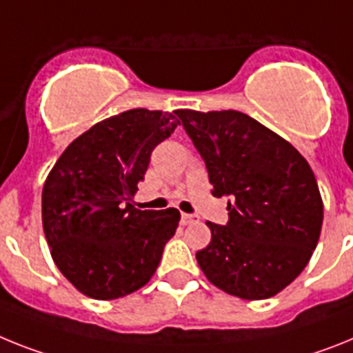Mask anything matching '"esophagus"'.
I'll list each match as a JSON object with an SVG mask.
<instances>
[{
	"label": "esophagus",
	"instance_id": "esophagus-1",
	"mask_svg": "<svg viewBox=\"0 0 353 353\" xmlns=\"http://www.w3.org/2000/svg\"><path fill=\"white\" fill-rule=\"evenodd\" d=\"M199 221V217L197 215H194V213H183L181 215V222L185 224V226H188V224H194V222Z\"/></svg>",
	"mask_w": 353,
	"mask_h": 353
}]
</instances>
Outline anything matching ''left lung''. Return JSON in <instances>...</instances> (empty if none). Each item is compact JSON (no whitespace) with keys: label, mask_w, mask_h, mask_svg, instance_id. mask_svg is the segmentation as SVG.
Returning a JSON list of instances; mask_svg holds the SVG:
<instances>
[{"label":"left lung","mask_w":353,"mask_h":353,"mask_svg":"<svg viewBox=\"0 0 353 353\" xmlns=\"http://www.w3.org/2000/svg\"><path fill=\"white\" fill-rule=\"evenodd\" d=\"M206 163L212 194L228 197L226 226L195 259L210 282L242 300H265L294 282L312 256L323 201L307 159L241 111L177 109Z\"/></svg>","instance_id":"8db88e82"}]
</instances>
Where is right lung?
<instances>
[{
	"label": "right lung",
	"mask_w": 353,
	"mask_h": 353,
	"mask_svg": "<svg viewBox=\"0 0 353 353\" xmlns=\"http://www.w3.org/2000/svg\"><path fill=\"white\" fill-rule=\"evenodd\" d=\"M174 112L131 109L68 145L43 188V228L59 271L82 294L117 300L149 282L179 224L176 208L131 204Z\"/></svg>",
	"instance_id": "1"
}]
</instances>
